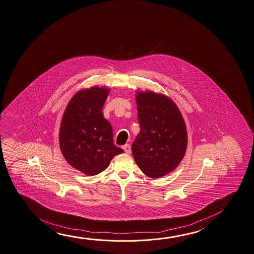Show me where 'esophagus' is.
<instances>
[{"label":"esophagus","mask_w":254,"mask_h":254,"mask_svg":"<svg viewBox=\"0 0 254 254\" xmlns=\"http://www.w3.org/2000/svg\"><path fill=\"white\" fill-rule=\"evenodd\" d=\"M124 150H125V152L126 154H130L131 152V149H130V146H129V144H126L124 146Z\"/></svg>","instance_id":"34e87169"}]
</instances>
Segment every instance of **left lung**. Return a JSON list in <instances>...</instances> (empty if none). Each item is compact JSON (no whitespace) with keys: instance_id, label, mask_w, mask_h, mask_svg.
Here are the masks:
<instances>
[{"instance_id":"obj_1","label":"left lung","mask_w":254,"mask_h":254,"mask_svg":"<svg viewBox=\"0 0 254 254\" xmlns=\"http://www.w3.org/2000/svg\"><path fill=\"white\" fill-rule=\"evenodd\" d=\"M140 131L131 150L139 169L157 179L179 166L185 157L188 136L178 106L164 94L136 93Z\"/></svg>"}]
</instances>
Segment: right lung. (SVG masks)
I'll list each match as a JSON object with an SVG mask.
<instances>
[{"label": "right lung", "instance_id": "obj_1", "mask_svg": "<svg viewBox=\"0 0 254 254\" xmlns=\"http://www.w3.org/2000/svg\"><path fill=\"white\" fill-rule=\"evenodd\" d=\"M110 92L105 87H91L75 93L61 122V151L69 166L88 176L106 170L114 157L124 153L114 144L110 123L102 109Z\"/></svg>", "mask_w": 254, "mask_h": 254}]
</instances>
